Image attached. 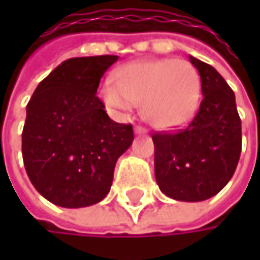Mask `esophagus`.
I'll return each mask as SVG.
<instances>
[{
    "instance_id": "obj_1",
    "label": "esophagus",
    "mask_w": 260,
    "mask_h": 260,
    "mask_svg": "<svg viewBox=\"0 0 260 260\" xmlns=\"http://www.w3.org/2000/svg\"><path fill=\"white\" fill-rule=\"evenodd\" d=\"M135 134L137 135H141V134H146V129L144 128H141V126H135Z\"/></svg>"
}]
</instances>
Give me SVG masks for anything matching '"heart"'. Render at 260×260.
Returning <instances> with one entry per match:
<instances>
[{
    "label": "heart",
    "mask_w": 260,
    "mask_h": 260,
    "mask_svg": "<svg viewBox=\"0 0 260 260\" xmlns=\"http://www.w3.org/2000/svg\"><path fill=\"white\" fill-rule=\"evenodd\" d=\"M113 85L102 88L107 107L128 111L141 105L143 119L156 129H175L186 123L199 104L200 75L183 60H144L120 68L113 75Z\"/></svg>",
    "instance_id": "heart-1"
}]
</instances>
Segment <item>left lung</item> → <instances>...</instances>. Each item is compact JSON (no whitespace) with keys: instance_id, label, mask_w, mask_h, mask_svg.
Listing matches in <instances>:
<instances>
[{"instance_id":"8db88e82","label":"left lung","mask_w":260,"mask_h":260,"mask_svg":"<svg viewBox=\"0 0 260 260\" xmlns=\"http://www.w3.org/2000/svg\"><path fill=\"white\" fill-rule=\"evenodd\" d=\"M202 82V104L185 129L155 134V179L179 202H202L232 179L241 155V119L234 90L208 63L189 55Z\"/></svg>"}]
</instances>
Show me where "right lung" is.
Wrapping results in <instances>:
<instances>
[{"mask_svg": "<svg viewBox=\"0 0 260 260\" xmlns=\"http://www.w3.org/2000/svg\"><path fill=\"white\" fill-rule=\"evenodd\" d=\"M117 55L69 58L36 87L22 131V158L34 188L61 208H85L110 192L114 167L134 141L96 96Z\"/></svg>", "mask_w": 260, "mask_h": 260, "instance_id": "obj_1", "label": "right lung"}]
</instances>
